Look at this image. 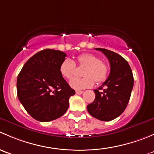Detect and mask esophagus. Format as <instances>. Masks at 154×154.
I'll list each match as a JSON object with an SVG mask.
<instances>
[{
	"mask_svg": "<svg viewBox=\"0 0 154 154\" xmlns=\"http://www.w3.org/2000/svg\"><path fill=\"white\" fill-rule=\"evenodd\" d=\"M83 93V91H78V90L76 91V94H82Z\"/></svg>",
	"mask_w": 154,
	"mask_h": 154,
	"instance_id": "1",
	"label": "esophagus"
}]
</instances>
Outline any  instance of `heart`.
I'll return each instance as SVG.
<instances>
[{
    "label": "heart",
    "mask_w": 154,
    "mask_h": 154,
    "mask_svg": "<svg viewBox=\"0 0 154 154\" xmlns=\"http://www.w3.org/2000/svg\"><path fill=\"white\" fill-rule=\"evenodd\" d=\"M77 63L79 66H86L83 75L84 77H75L70 80L69 84L77 90L90 88L94 84L103 83L106 80L109 74V66L101 61L100 58L92 54H84L78 56ZM76 71V64L71 59L66 58L62 62L60 66V72L66 79H71Z\"/></svg>",
    "instance_id": "obj_1"
}]
</instances>
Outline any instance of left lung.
Segmentation results:
<instances>
[{
	"label": "left lung",
	"mask_w": 154,
	"mask_h": 154,
	"mask_svg": "<svg viewBox=\"0 0 154 154\" xmlns=\"http://www.w3.org/2000/svg\"><path fill=\"white\" fill-rule=\"evenodd\" d=\"M104 54L110 64L108 78L97 89L95 98L87 106L91 116L103 122H109L123 113L127 106L133 87V72L128 63L119 54L104 48H95ZM102 90L101 92L99 89Z\"/></svg>",
	"instance_id": "1"
}]
</instances>
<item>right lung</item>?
<instances>
[{
    "instance_id": "right-lung-1",
    "label": "right lung",
    "mask_w": 154,
    "mask_h": 154,
    "mask_svg": "<svg viewBox=\"0 0 154 154\" xmlns=\"http://www.w3.org/2000/svg\"><path fill=\"white\" fill-rule=\"evenodd\" d=\"M66 54L45 49L24 65L17 78V94L26 111L39 122H51L66 113L75 94L60 72Z\"/></svg>"
}]
</instances>
